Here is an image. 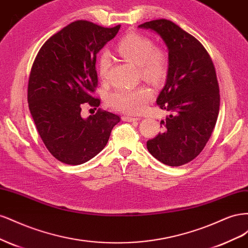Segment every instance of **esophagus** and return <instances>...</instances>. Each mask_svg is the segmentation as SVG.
Returning <instances> with one entry per match:
<instances>
[{
	"instance_id": "esophagus-1",
	"label": "esophagus",
	"mask_w": 248,
	"mask_h": 248,
	"mask_svg": "<svg viewBox=\"0 0 248 248\" xmlns=\"http://www.w3.org/2000/svg\"><path fill=\"white\" fill-rule=\"evenodd\" d=\"M122 120L125 122H134V121H138L140 120V118H133V117H129V116H123Z\"/></svg>"
}]
</instances>
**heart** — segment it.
Listing matches in <instances>:
<instances>
[{
	"instance_id": "1",
	"label": "heart",
	"mask_w": 248,
	"mask_h": 248,
	"mask_svg": "<svg viewBox=\"0 0 248 248\" xmlns=\"http://www.w3.org/2000/svg\"><path fill=\"white\" fill-rule=\"evenodd\" d=\"M118 54L133 65L139 66L140 76L154 84H161L169 73L167 52L155 47L154 42L137 33L125 35L117 44ZM111 59L108 51H102L97 62V71L102 79L108 78ZM153 98V91L148 86L134 89H118L108 95L109 107L117 110L136 115L145 108Z\"/></svg>"
}]
</instances>
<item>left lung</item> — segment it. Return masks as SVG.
<instances>
[{
  "label": "left lung",
  "mask_w": 248,
  "mask_h": 248,
  "mask_svg": "<svg viewBox=\"0 0 248 248\" xmlns=\"http://www.w3.org/2000/svg\"><path fill=\"white\" fill-rule=\"evenodd\" d=\"M139 28L158 34L169 50V73L156 103L170 112L163 130L147 141L148 151L170 167L188 163L211 137L219 112L220 95L211 58L202 43L168 19Z\"/></svg>",
  "instance_id": "left-lung-1"
}]
</instances>
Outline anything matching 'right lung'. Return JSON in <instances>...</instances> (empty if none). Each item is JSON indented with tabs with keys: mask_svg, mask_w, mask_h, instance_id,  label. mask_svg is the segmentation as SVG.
Wrapping results in <instances>:
<instances>
[{
	"mask_svg": "<svg viewBox=\"0 0 248 248\" xmlns=\"http://www.w3.org/2000/svg\"><path fill=\"white\" fill-rule=\"evenodd\" d=\"M120 25L104 28L77 20L52 35L37 54L30 73L28 103L50 154L66 164L92 159L108 144L120 117L101 110L84 119L85 103L96 108V55L117 35Z\"/></svg>",
	"mask_w": 248,
	"mask_h": 248,
	"instance_id": "1",
	"label": "right lung"
}]
</instances>
